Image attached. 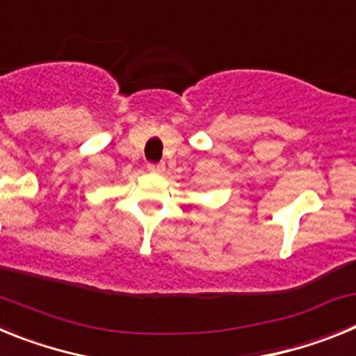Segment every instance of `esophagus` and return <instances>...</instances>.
<instances>
[{
	"label": "esophagus",
	"instance_id": "obj_1",
	"mask_svg": "<svg viewBox=\"0 0 356 356\" xmlns=\"http://www.w3.org/2000/svg\"><path fill=\"white\" fill-rule=\"evenodd\" d=\"M147 169L151 172H162L165 169V163L163 162H156V163H147Z\"/></svg>",
	"mask_w": 356,
	"mask_h": 356
}]
</instances>
